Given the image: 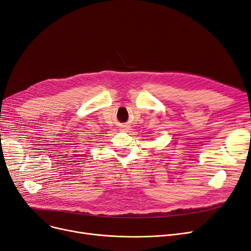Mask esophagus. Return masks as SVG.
Listing matches in <instances>:
<instances>
[{
	"instance_id": "1",
	"label": "esophagus",
	"mask_w": 251,
	"mask_h": 251,
	"mask_svg": "<svg viewBox=\"0 0 251 251\" xmlns=\"http://www.w3.org/2000/svg\"><path fill=\"white\" fill-rule=\"evenodd\" d=\"M128 129H129V127L126 126H123V131H124V132H127Z\"/></svg>"
}]
</instances>
